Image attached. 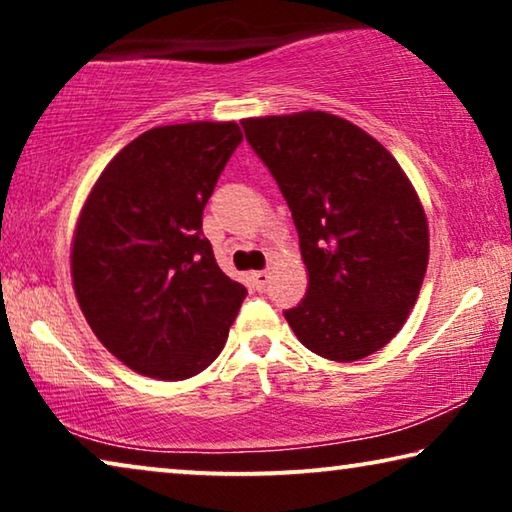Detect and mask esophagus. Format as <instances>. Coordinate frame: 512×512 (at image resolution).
I'll list each match as a JSON object with an SVG mask.
<instances>
[{
	"label": "esophagus",
	"mask_w": 512,
	"mask_h": 512,
	"mask_svg": "<svg viewBox=\"0 0 512 512\" xmlns=\"http://www.w3.org/2000/svg\"><path fill=\"white\" fill-rule=\"evenodd\" d=\"M251 279H254V286L258 291H263L265 286H268V282H270V272H265V270H261V272H254V275H251Z\"/></svg>",
	"instance_id": "1"
}]
</instances>
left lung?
I'll return each instance as SVG.
<instances>
[{
  "label": "left lung",
  "instance_id": "obj_1",
  "mask_svg": "<svg viewBox=\"0 0 512 512\" xmlns=\"http://www.w3.org/2000/svg\"><path fill=\"white\" fill-rule=\"evenodd\" d=\"M300 237L307 293L286 310L296 338L328 361L380 352L417 303L429 221L396 158L328 111L242 121Z\"/></svg>",
  "mask_w": 512,
  "mask_h": 512
}]
</instances>
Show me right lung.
I'll list each match as a JSON object with an SVG mask.
<instances>
[{"instance_id": "add662e5", "label": "right lung", "mask_w": 512, "mask_h": 512, "mask_svg": "<svg viewBox=\"0 0 512 512\" xmlns=\"http://www.w3.org/2000/svg\"><path fill=\"white\" fill-rule=\"evenodd\" d=\"M235 121L160 125L116 153L83 202L72 284L97 340L139 375L179 382L221 354L247 289L216 265L202 209Z\"/></svg>"}]
</instances>
